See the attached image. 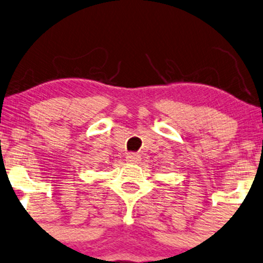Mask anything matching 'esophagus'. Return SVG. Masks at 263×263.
I'll use <instances>...</instances> for the list:
<instances>
[{
    "label": "esophagus",
    "mask_w": 263,
    "mask_h": 263,
    "mask_svg": "<svg viewBox=\"0 0 263 263\" xmlns=\"http://www.w3.org/2000/svg\"><path fill=\"white\" fill-rule=\"evenodd\" d=\"M139 160H141V156L136 153H128L127 156H126V161H128L131 163H137Z\"/></svg>",
    "instance_id": "34e87169"
}]
</instances>
